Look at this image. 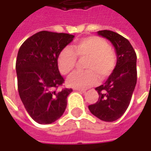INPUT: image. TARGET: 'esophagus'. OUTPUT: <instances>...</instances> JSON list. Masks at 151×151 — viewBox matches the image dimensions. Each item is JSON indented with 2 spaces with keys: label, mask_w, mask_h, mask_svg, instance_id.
<instances>
[{
  "label": "esophagus",
  "mask_w": 151,
  "mask_h": 151,
  "mask_svg": "<svg viewBox=\"0 0 151 151\" xmlns=\"http://www.w3.org/2000/svg\"><path fill=\"white\" fill-rule=\"evenodd\" d=\"M74 90L77 91L81 92V93H85V92H86V90H81V89H76V88H74Z\"/></svg>",
  "instance_id": "obj_1"
}]
</instances>
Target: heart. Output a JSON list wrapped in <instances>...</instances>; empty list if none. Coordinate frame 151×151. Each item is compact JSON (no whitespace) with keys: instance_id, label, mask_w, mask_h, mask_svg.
I'll use <instances>...</instances> for the list:
<instances>
[{"instance_id":"b5f03b06","label":"heart","mask_w":151,"mask_h":151,"mask_svg":"<svg viewBox=\"0 0 151 151\" xmlns=\"http://www.w3.org/2000/svg\"><path fill=\"white\" fill-rule=\"evenodd\" d=\"M76 57L86 58L84 66L86 70L76 71L67 80L70 86L85 90L94 86L101 79L109 76L117 64V56L107 41L100 37H88L72 45V49L64 48L57 57V65L62 75L71 72L76 64Z\"/></svg>"}]
</instances>
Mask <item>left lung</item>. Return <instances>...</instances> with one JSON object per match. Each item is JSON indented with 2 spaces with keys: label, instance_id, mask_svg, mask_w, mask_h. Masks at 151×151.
Instances as JSON below:
<instances>
[{
  "label": "left lung",
  "instance_id": "1",
  "mask_svg": "<svg viewBox=\"0 0 151 151\" xmlns=\"http://www.w3.org/2000/svg\"><path fill=\"white\" fill-rule=\"evenodd\" d=\"M115 48L117 64L106 82L96 87L99 98L88 106L96 118L106 122L119 119L127 110L137 82L136 53L127 38L110 30L98 31Z\"/></svg>",
  "mask_w": 151,
  "mask_h": 151
}]
</instances>
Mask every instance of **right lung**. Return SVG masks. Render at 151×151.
Returning <instances> with one entry per match:
<instances>
[{"instance_id": "right-lung-1", "label": "right lung", "mask_w": 151, "mask_h": 151, "mask_svg": "<svg viewBox=\"0 0 151 151\" xmlns=\"http://www.w3.org/2000/svg\"><path fill=\"white\" fill-rule=\"evenodd\" d=\"M73 38L69 33L41 31L27 38L18 50L16 70L19 96L30 117L40 124L55 122L66 108L72 89L57 91L65 82L57 57Z\"/></svg>"}]
</instances>
